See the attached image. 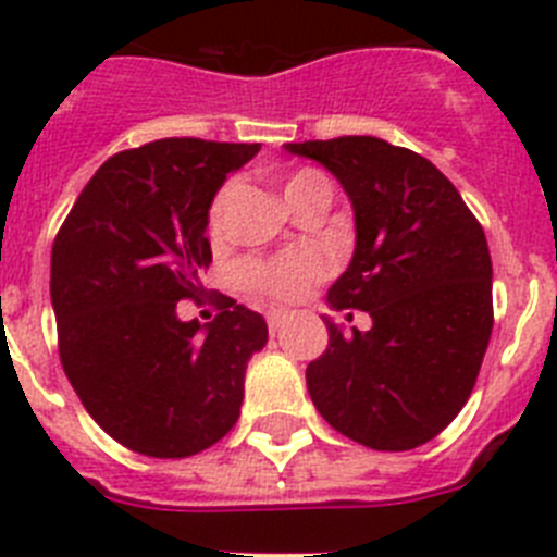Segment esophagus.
I'll use <instances>...</instances> for the list:
<instances>
[{
	"instance_id": "obj_1",
	"label": "esophagus",
	"mask_w": 557,
	"mask_h": 557,
	"mask_svg": "<svg viewBox=\"0 0 557 557\" xmlns=\"http://www.w3.org/2000/svg\"><path fill=\"white\" fill-rule=\"evenodd\" d=\"M282 326H284V312H275V309H273V312H268V329H270V332L275 334Z\"/></svg>"
}]
</instances>
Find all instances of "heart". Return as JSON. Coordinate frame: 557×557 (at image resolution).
<instances>
[{
	"label": "heart",
	"instance_id": "heart-1",
	"mask_svg": "<svg viewBox=\"0 0 557 557\" xmlns=\"http://www.w3.org/2000/svg\"><path fill=\"white\" fill-rule=\"evenodd\" d=\"M318 186H329V181L323 178L321 172H293V175L284 181V200H287V206L295 203V200L304 198L307 191L318 189ZM223 214L225 191H220L209 209L211 236H218L220 228H223ZM236 275H239V284H243L248 293L259 295V298H268V301H293V298H301L318 278L326 275V262H323V256L314 253V250H298V253L282 256V259H270V262H245Z\"/></svg>",
	"mask_w": 557,
	"mask_h": 557
}]
</instances>
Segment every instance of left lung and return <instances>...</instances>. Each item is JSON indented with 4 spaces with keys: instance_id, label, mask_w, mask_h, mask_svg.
I'll return each instance as SVG.
<instances>
[{
    "instance_id": "obj_1",
    "label": "left lung",
    "mask_w": 557,
    "mask_h": 557,
    "mask_svg": "<svg viewBox=\"0 0 557 557\" xmlns=\"http://www.w3.org/2000/svg\"><path fill=\"white\" fill-rule=\"evenodd\" d=\"M284 147L346 189L357 245L326 301L371 314V329L351 334L326 318L329 346L307 368L312 405L368 449H416L469 401L488 348L485 231L444 172L407 147L376 136Z\"/></svg>"
}]
</instances>
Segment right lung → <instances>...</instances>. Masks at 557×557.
<instances>
[{
	"label": "right lung",
	"mask_w": 557,
	"mask_h": 557,
	"mask_svg": "<svg viewBox=\"0 0 557 557\" xmlns=\"http://www.w3.org/2000/svg\"><path fill=\"white\" fill-rule=\"evenodd\" d=\"M259 150L159 139L116 152L55 236L49 295L63 371L88 416L139 455H198L239 418L245 368L268 323L225 298L200 326L181 321L175 304L203 295L211 200Z\"/></svg>",
	"instance_id": "add662e5"
}]
</instances>
